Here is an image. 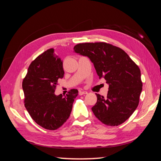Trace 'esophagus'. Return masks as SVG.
<instances>
[{"instance_id":"1","label":"esophagus","mask_w":161,"mask_h":161,"mask_svg":"<svg viewBox=\"0 0 161 161\" xmlns=\"http://www.w3.org/2000/svg\"><path fill=\"white\" fill-rule=\"evenodd\" d=\"M86 93H87V92H85V91H80V92H79V94H80V96L84 95V94H86Z\"/></svg>"}]
</instances>
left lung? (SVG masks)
<instances>
[{"label":"left lung","mask_w":161,"mask_h":161,"mask_svg":"<svg viewBox=\"0 0 161 161\" xmlns=\"http://www.w3.org/2000/svg\"><path fill=\"white\" fill-rule=\"evenodd\" d=\"M74 50L89 57L99 78L109 84L106 98L96 93L93 114L108 126L122 124L139 103L143 84L138 65L122 49L105 42L79 43Z\"/></svg>","instance_id":"8db88e82"}]
</instances>
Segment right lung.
<instances>
[{
  "mask_svg": "<svg viewBox=\"0 0 161 161\" xmlns=\"http://www.w3.org/2000/svg\"><path fill=\"white\" fill-rule=\"evenodd\" d=\"M64 77L63 60L49 48L33 60L22 81L25 106L31 118L41 127L55 130L70 115L78 91L72 89L68 94L55 95L58 81Z\"/></svg>",
  "mask_w": 161,
  "mask_h": 161,
  "instance_id": "add662e5",
  "label": "right lung"
}]
</instances>
